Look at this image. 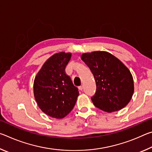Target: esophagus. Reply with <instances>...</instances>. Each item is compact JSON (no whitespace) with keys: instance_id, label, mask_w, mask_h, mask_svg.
Returning <instances> with one entry per match:
<instances>
[{"instance_id":"1","label":"esophagus","mask_w":152,"mask_h":152,"mask_svg":"<svg viewBox=\"0 0 152 152\" xmlns=\"http://www.w3.org/2000/svg\"><path fill=\"white\" fill-rule=\"evenodd\" d=\"M78 89L80 90V91H82V90H83V86H80L78 87Z\"/></svg>"}]
</instances>
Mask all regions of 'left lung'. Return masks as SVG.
Instances as JSON below:
<instances>
[{"instance_id":"obj_1","label":"left lung","mask_w":152,"mask_h":152,"mask_svg":"<svg viewBox=\"0 0 152 152\" xmlns=\"http://www.w3.org/2000/svg\"><path fill=\"white\" fill-rule=\"evenodd\" d=\"M82 60L88 66L96 81V91L91 100L103 111L122 109L134 92L133 76L129 69L111 53L98 51L83 53Z\"/></svg>"}]
</instances>
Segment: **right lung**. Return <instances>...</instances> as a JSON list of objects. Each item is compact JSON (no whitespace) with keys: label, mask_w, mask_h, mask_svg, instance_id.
<instances>
[{"label":"right lung","mask_w":152,"mask_h":152,"mask_svg":"<svg viewBox=\"0 0 152 152\" xmlns=\"http://www.w3.org/2000/svg\"><path fill=\"white\" fill-rule=\"evenodd\" d=\"M71 53L60 52L45 61L35 76L33 92L38 106L48 116L62 119L69 114L79 95L65 68Z\"/></svg>","instance_id":"add662e5"}]
</instances>
